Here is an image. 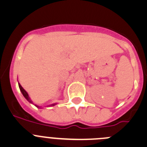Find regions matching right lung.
<instances>
[{
    "instance_id": "obj_1",
    "label": "right lung",
    "mask_w": 147,
    "mask_h": 147,
    "mask_svg": "<svg viewBox=\"0 0 147 147\" xmlns=\"http://www.w3.org/2000/svg\"><path fill=\"white\" fill-rule=\"evenodd\" d=\"M19 87H20V91H21V92H22V95H24V97H25V98H26L27 100H28V101L30 102V103H32L31 100H30V99L29 96H28V94L27 93V92H26V91H25V90H24L23 88H22V86L20 85V83H19ZM55 104H52V105H51V106H55ZM36 107H38V108H40L39 106H36Z\"/></svg>"
}]
</instances>
